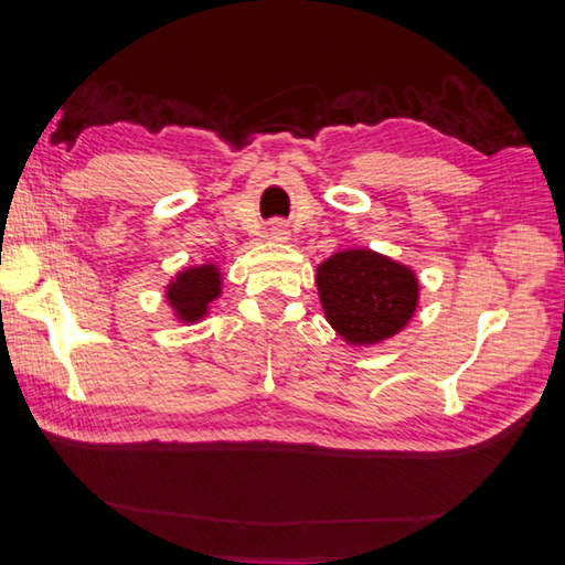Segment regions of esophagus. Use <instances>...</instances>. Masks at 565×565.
Masks as SVG:
<instances>
[{
    "label": "esophagus",
    "mask_w": 565,
    "mask_h": 565,
    "mask_svg": "<svg viewBox=\"0 0 565 565\" xmlns=\"http://www.w3.org/2000/svg\"><path fill=\"white\" fill-rule=\"evenodd\" d=\"M269 235H271V239L286 242V239H289V227H286L284 223H279V220H276V223H271V227H269Z\"/></svg>",
    "instance_id": "34e87169"
}]
</instances>
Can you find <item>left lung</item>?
I'll list each match as a JSON object with an SVG mask.
<instances>
[{
  "instance_id": "left-lung-1",
  "label": "left lung",
  "mask_w": 565,
  "mask_h": 565,
  "mask_svg": "<svg viewBox=\"0 0 565 565\" xmlns=\"http://www.w3.org/2000/svg\"><path fill=\"white\" fill-rule=\"evenodd\" d=\"M316 286L328 323L350 345H377L412 320L416 274L372 249H345L320 264Z\"/></svg>"
}]
</instances>
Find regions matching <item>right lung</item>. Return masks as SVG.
Masks as SVG:
<instances>
[{
    "label": "right lung",
    "mask_w": 565,
    "mask_h": 565,
    "mask_svg": "<svg viewBox=\"0 0 565 565\" xmlns=\"http://www.w3.org/2000/svg\"><path fill=\"white\" fill-rule=\"evenodd\" d=\"M220 284H223V274L215 264L183 269L166 286V301L183 323H198L203 316H207L210 303L220 296Z\"/></svg>",
    "instance_id": "right-lung-1"
}]
</instances>
